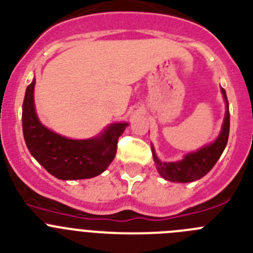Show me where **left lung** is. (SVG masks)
<instances>
[{"instance_id":"left-lung-1","label":"left lung","mask_w":253,"mask_h":253,"mask_svg":"<svg viewBox=\"0 0 253 253\" xmlns=\"http://www.w3.org/2000/svg\"><path fill=\"white\" fill-rule=\"evenodd\" d=\"M222 93L225 104H227V106H225L227 110H225L222 130L213 143L203 147L199 151L186 154L182 160L177 161V162H162L156 156L153 147H152L154 163H156L157 171L160 172V175L163 178L173 181V182L196 181L207 175L208 172L213 169L219 157L222 156L223 151L227 146L228 135H229V106H228L227 93H225L224 88H222Z\"/></svg>"}]
</instances>
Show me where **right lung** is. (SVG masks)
Returning a JSON list of instances; mask_svg holds the SVG:
<instances>
[{
  "instance_id": "add662e5",
  "label": "right lung",
  "mask_w": 253,
  "mask_h": 253,
  "mask_svg": "<svg viewBox=\"0 0 253 253\" xmlns=\"http://www.w3.org/2000/svg\"><path fill=\"white\" fill-rule=\"evenodd\" d=\"M33 80L22 104V131L31 156L59 180H82L100 175L113 162L118 139L128 123L109 125L99 137L69 139L44 126L38 119Z\"/></svg>"
}]
</instances>
